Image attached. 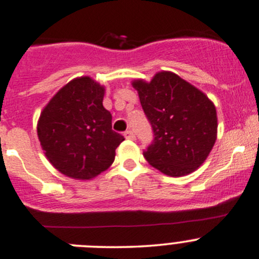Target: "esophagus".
<instances>
[{
  "instance_id": "esophagus-1",
  "label": "esophagus",
  "mask_w": 259,
  "mask_h": 259,
  "mask_svg": "<svg viewBox=\"0 0 259 259\" xmlns=\"http://www.w3.org/2000/svg\"><path fill=\"white\" fill-rule=\"evenodd\" d=\"M124 137L129 140H135V134L132 132V130H127V132L124 133Z\"/></svg>"
}]
</instances>
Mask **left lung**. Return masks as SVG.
Instances as JSON below:
<instances>
[{
	"mask_svg": "<svg viewBox=\"0 0 259 259\" xmlns=\"http://www.w3.org/2000/svg\"><path fill=\"white\" fill-rule=\"evenodd\" d=\"M141 107L154 132L146 161L172 178L189 175L207 159L217 139V113L205 93L172 72L137 79Z\"/></svg>",
	"mask_w": 259,
	"mask_h": 259,
	"instance_id": "1",
	"label": "left lung"
}]
</instances>
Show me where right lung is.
Masks as SVG:
<instances>
[{"label": "right lung", "mask_w": 259, "mask_h": 259, "mask_svg": "<svg viewBox=\"0 0 259 259\" xmlns=\"http://www.w3.org/2000/svg\"><path fill=\"white\" fill-rule=\"evenodd\" d=\"M105 88L79 77L59 89L40 113L37 134L46 157L70 179L92 180L110 167L125 139L111 129Z\"/></svg>", "instance_id": "obj_1"}]
</instances>
